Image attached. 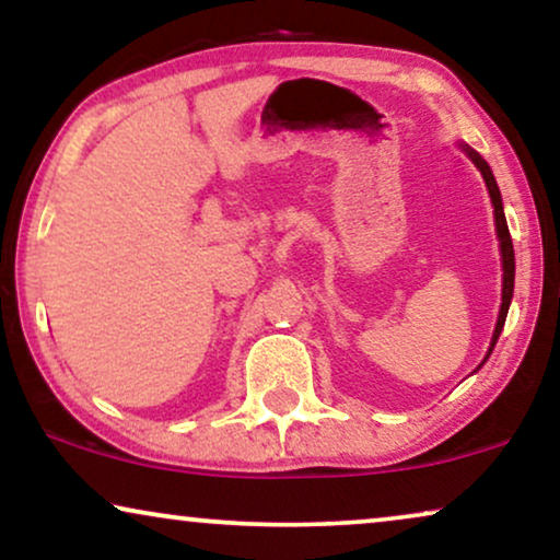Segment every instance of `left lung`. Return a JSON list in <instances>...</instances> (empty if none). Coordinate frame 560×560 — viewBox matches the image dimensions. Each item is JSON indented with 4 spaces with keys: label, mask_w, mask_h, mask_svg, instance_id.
<instances>
[{
    "label": "left lung",
    "mask_w": 560,
    "mask_h": 560,
    "mask_svg": "<svg viewBox=\"0 0 560 560\" xmlns=\"http://www.w3.org/2000/svg\"><path fill=\"white\" fill-rule=\"evenodd\" d=\"M466 155L474 160V165H477L479 171H481V175H485L487 190H489V196H492V206H494L497 236H500V247H502V270H504V275H502V305H500V318H497V328H494V336H492V347H489V354H492L494 343H497V339H500L504 318H508L510 301H512V290H515V249H512V236H510V229H508V219H504V211H502L500 188H497V180H494L492 171H489L487 160L481 158L479 152H474L469 148H466Z\"/></svg>",
    "instance_id": "8db88e82"
}]
</instances>
